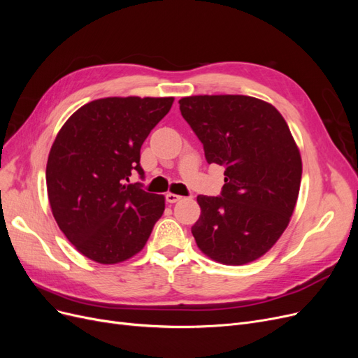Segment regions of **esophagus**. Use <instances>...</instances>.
<instances>
[{
	"label": "esophagus",
	"instance_id": "1",
	"mask_svg": "<svg viewBox=\"0 0 358 358\" xmlns=\"http://www.w3.org/2000/svg\"><path fill=\"white\" fill-rule=\"evenodd\" d=\"M182 197L180 196H178V194H173V192H167L166 194V200L169 201V203H176V201H179Z\"/></svg>",
	"mask_w": 358,
	"mask_h": 358
}]
</instances>
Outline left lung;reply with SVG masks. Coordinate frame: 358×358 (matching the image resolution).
<instances>
[{"label": "left lung", "mask_w": 358, "mask_h": 358, "mask_svg": "<svg viewBox=\"0 0 358 358\" xmlns=\"http://www.w3.org/2000/svg\"><path fill=\"white\" fill-rule=\"evenodd\" d=\"M179 109L206 161L225 167L221 196L197 197L194 239L215 262L251 263L282 236L299 197L301 157L285 119L248 95L183 96Z\"/></svg>", "instance_id": "obj_1"}]
</instances>
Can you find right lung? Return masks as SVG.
Wrapping results in <instances>:
<instances>
[{
  "label": "right lung",
  "instance_id": "right-lung-1",
  "mask_svg": "<svg viewBox=\"0 0 358 358\" xmlns=\"http://www.w3.org/2000/svg\"><path fill=\"white\" fill-rule=\"evenodd\" d=\"M173 96H107L76 110L53 142L46 183L50 209L78 251L100 264L131 258L146 245L166 208L164 196L129 183L140 148Z\"/></svg>",
  "mask_w": 358,
  "mask_h": 358
}]
</instances>
